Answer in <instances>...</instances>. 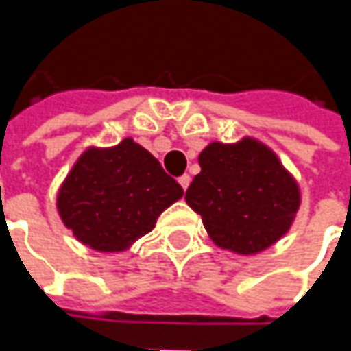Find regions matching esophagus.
Instances as JSON below:
<instances>
[{
  "mask_svg": "<svg viewBox=\"0 0 351 351\" xmlns=\"http://www.w3.org/2000/svg\"><path fill=\"white\" fill-rule=\"evenodd\" d=\"M178 182H180V185H182V187H183V191H185V189L189 187V183H191V178H189L187 173H183V176H182V178H180V180H178Z\"/></svg>",
  "mask_w": 351,
  "mask_h": 351,
  "instance_id": "1",
  "label": "esophagus"
}]
</instances>
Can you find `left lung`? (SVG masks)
I'll list each match as a JSON object with an SVG mask.
<instances>
[{
	"instance_id": "left-lung-1",
	"label": "left lung",
	"mask_w": 351,
	"mask_h": 351,
	"mask_svg": "<svg viewBox=\"0 0 351 351\" xmlns=\"http://www.w3.org/2000/svg\"><path fill=\"white\" fill-rule=\"evenodd\" d=\"M199 166L185 201L217 246L258 254L289 230L301 205L299 185L262 142H210Z\"/></svg>"
}]
</instances>
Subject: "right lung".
Listing matches in <instances>:
<instances>
[{
    "label": "right lung",
    "instance_id": "1",
    "mask_svg": "<svg viewBox=\"0 0 351 351\" xmlns=\"http://www.w3.org/2000/svg\"><path fill=\"white\" fill-rule=\"evenodd\" d=\"M183 189L141 144L89 148L62 183L56 207L62 223L89 248L121 252L154 228L160 213Z\"/></svg>",
    "mask_w": 351,
    "mask_h": 351
}]
</instances>
